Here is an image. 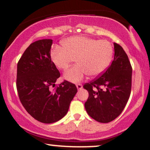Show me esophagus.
<instances>
[{
    "label": "esophagus",
    "mask_w": 150,
    "mask_h": 150,
    "mask_svg": "<svg viewBox=\"0 0 150 150\" xmlns=\"http://www.w3.org/2000/svg\"><path fill=\"white\" fill-rule=\"evenodd\" d=\"M76 87H77V89H78V90H80V89H82V85H81V84H77Z\"/></svg>",
    "instance_id": "esophagus-1"
}]
</instances>
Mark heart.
Listing matches in <instances>:
<instances>
[{"label": "heart", "instance_id": "b5f03b06", "mask_svg": "<svg viewBox=\"0 0 150 150\" xmlns=\"http://www.w3.org/2000/svg\"><path fill=\"white\" fill-rule=\"evenodd\" d=\"M63 47L55 46L51 60L58 69L66 70L76 60L77 64L65 73V80L79 82L87 75L97 77L106 70L112 59L113 49L109 42L84 36L67 38Z\"/></svg>", "mask_w": 150, "mask_h": 150}]
</instances>
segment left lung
<instances>
[{
    "instance_id": "8db88e82",
    "label": "left lung",
    "mask_w": 150,
    "mask_h": 150,
    "mask_svg": "<svg viewBox=\"0 0 150 150\" xmlns=\"http://www.w3.org/2000/svg\"><path fill=\"white\" fill-rule=\"evenodd\" d=\"M111 65L98 78L84 85L89 97L85 107L89 116L100 123H109L124 109L131 92L132 66L119 44L114 43Z\"/></svg>"
}]
</instances>
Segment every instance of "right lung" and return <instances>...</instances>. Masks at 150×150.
Returning <instances> with one entry per match:
<instances>
[{
  "label": "right lung",
  "mask_w": 150,
  "mask_h": 150,
  "mask_svg": "<svg viewBox=\"0 0 150 150\" xmlns=\"http://www.w3.org/2000/svg\"><path fill=\"white\" fill-rule=\"evenodd\" d=\"M52 44V39L31 44L19 60L17 70V90L22 106L34 119L44 123L63 118L77 92L75 84L66 80L51 89L61 75L51 61Z\"/></svg>",
  "instance_id": "1"
}]
</instances>
